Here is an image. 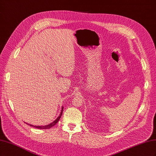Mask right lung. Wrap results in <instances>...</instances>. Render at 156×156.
I'll list each match as a JSON object with an SVG mask.
<instances>
[{
	"label": "right lung",
	"mask_w": 156,
	"mask_h": 156,
	"mask_svg": "<svg viewBox=\"0 0 156 156\" xmlns=\"http://www.w3.org/2000/svg\"><path fill=\"white\" fill-rule=\"evenodd\" d=\"M63 108H64V107H63V106H62V110H61V112H60V115L57 117V119H56L55 121H53V122H52V123H51L50 124L46 125V126H33V125H32V124H27V123H26V124H29L30 126L34 127H35V128L43 129H50L51 127H52L53 126H55V125L56 123H57V122L59 121V120H60V119L61 116H62V115Z\"/></svg>",
	"instance_id": "1"
}]
</instances>
